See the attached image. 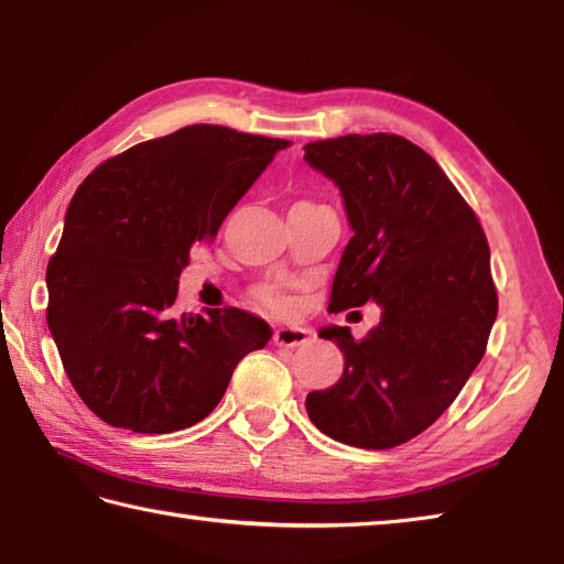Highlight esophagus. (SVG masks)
Listing matches in <instances>:
<instances>
[{
	"label": "esophagus",
	"instance_id": "1",
	"mask_svg": "<svg viewBox=\"0 0 564 564\" xmlns=\"http://www.w3.org/2000/svg\"><path fill=\"white\" fill-rule=\"evenodd\" d=\"M310 338H312V334L300 326H280V328H274V334H272V341L278 346H286V348L302 346L310 341Z\"/></svg>",
	"mask_w": 564,
	"mask_h": 564
}]
</instances>
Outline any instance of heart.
I'll return each mask as SVG.
<instances>
[{"label": "heart", "mask_w": 564, "mask_h": 564, "mask_svg": "<svg viewBox=\"0 0 564 564\" xmlns=\"http://www.w3.org/2000/svg\"><path fill=\"white\" fill-rule=\"evenodd\" d=\"M260 300H262L264 306H268V310L278 312V314L290 312V306H292L290 300H286V296H282V294H278V292H262Z\"/></svg>", "instance_id": "obj_1"}]
</instances>
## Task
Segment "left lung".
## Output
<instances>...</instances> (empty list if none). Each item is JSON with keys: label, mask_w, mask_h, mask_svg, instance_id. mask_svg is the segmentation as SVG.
<instances>
[{"label": "left lung", "mask_w": 564, "mask_h": 564, "mask_svg": "<svg viewBox=\"0 0 564 564\" xmlns=\"http://www.w3.org/2000/svg\"><path fill=\"white\" fill-rule=\"evenodd\" d=\"M306 164L344 196L354 238L328 312L376 302L366 338L322 328L344 354L336 386L306 395L318 430L360 449H392L437 422L486 354L498 314L479 218L434 159L400 134L304 144Z\"/></svg>", "instance_id": "8db88e82"}]
</instances>
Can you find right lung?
Here are the masks:
<instances>
[{"label":"right lung","instance_id":"right-lung-1","mask_svg":"<svg viewBox=\"0 0 564 564\" xmlns=\"http://www.w3.org/2000/svg\"><path fill=\"white\" fill-rule=\"evenodd\" d=\"M286 140L188 124L102 162L70 198L46 270V322L70 386L140 434L208 417L272 328L236 306L174 314L178 274Z\"/></svg>","mask_w":564,"mask_h":564}]
</instances>
